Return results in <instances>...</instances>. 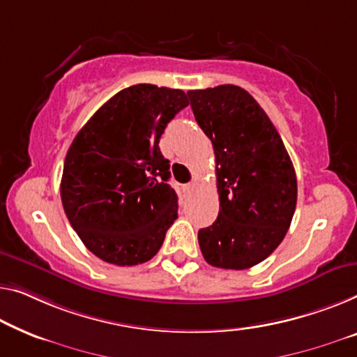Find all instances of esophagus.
<instances>
[{
  "label": "esophagus",
  "instance_id": "1",
  "mask_svg": "<svg viewBox=\"0 0 357 357\" xmlns=\"http://www.w3.org/2000/svg\"><path fill=\"white\" fill-rule=\"evenodd\" d=\"M194 189H195V183H189V184L184 185V192L185 194H192Z\"/></svg>",
  "mask_w": 357,
  "mask_h": 357
}]
</instances>
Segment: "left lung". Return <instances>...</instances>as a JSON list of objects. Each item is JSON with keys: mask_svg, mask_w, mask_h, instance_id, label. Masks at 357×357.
<instances>
[{"mask_svg": "<svg viewBox=\"0 0 357 357\" xmlns=\"http://www.w3.org/2000/svg\"><path fill=\"white\" fill-rule=\"evenodd\" d=\"M197 123L211 139L220 213L199 231L205 261L248 269L269 257L289 231L296 174L273 121L236 84L188 91Z\"/></svg>", "mask_w": 357, "mask_h": 357, "instance_id": "1", "label": "left lung"}]
</instances>
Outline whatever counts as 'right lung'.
<instances>
[{
	"mask_svg": "<svg viewBox=\"0 0 357 357\" xmlns=\"http://www.w3.org/2000/svg\"><path fill=\"white\" fill-rule=\"evenodd\" d=\"M189 105L181 89L135 84L86 121L68 149L61 181L63 211L96 257L135 266L155 257L178 218L160 137Z\"/></svg>",
	"mask_w": 357,
	"mask_h": 357,
	"instance_id": "add662e5",
	"label": "right lung"
}]
</instances>
